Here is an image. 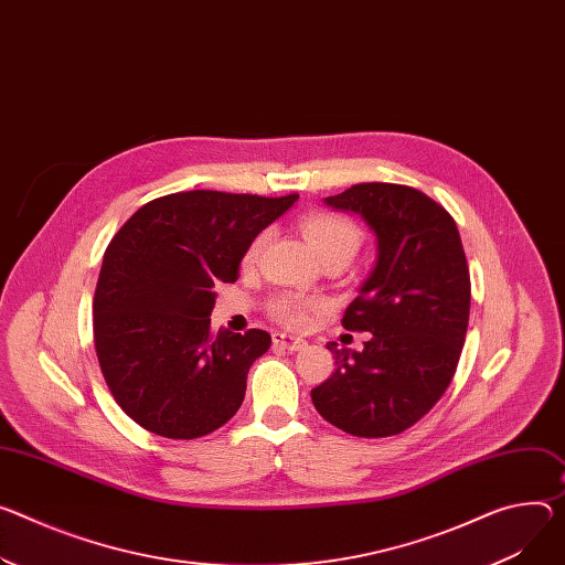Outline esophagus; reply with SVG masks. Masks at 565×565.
I'll return each mask as SVG.
<instances>
[{"instance_id":"34e87169","label":"esophagus","mask_w":565,"mask_h":565,"mask_svg":"<svg viewBox=\"0 0 565 565\" xmlns=\"http://www.w3.org/2000/svg\"><path fill=\"white\" fill-rule=\"evenodd\" d=\"M273 342H275V347L286 349V351H299V349L306 347V340L295 338V335H286V333H275Z\"/></svg>"}]
</instances>
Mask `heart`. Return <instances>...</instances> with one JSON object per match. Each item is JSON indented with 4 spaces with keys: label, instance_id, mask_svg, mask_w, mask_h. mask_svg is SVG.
Returning a JSON list of instances; mask_svg holds the SVG:
<instances>
[{
    "label": "heart",
    "instance_id": "b5f03b06",
    "mask_svg": "<svg viewBox=\"0 0 565 565\" xmlns=\"http://www.w3.org/2000/svg\"><path fill=\"white\" fill-rule=\"evenodd\" d=\"M299 230L306 236V241L311 243L322 264L327 262L347 264L363 245V230L358 227L351 218L333 212L303 214L299 221ZM264 241H266V234H259L249 243V247L245 249L247 264L256 259V254H259L264 247ZM313 309L316 303L301 295H277L268 303V313L273 316V320L286 327H301L306 320H309Z\"/></svg>",
    "mask_w": 565,
    "mask_h": 565
}]
</instances>
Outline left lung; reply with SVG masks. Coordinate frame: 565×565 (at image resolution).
I'll list each match as a JSON object with an SVG mask.
<instances>
[{"label":"left lung","mask_w":565,"mask_h":565,"mask_svg":"<svg viewBox=\"0 0 565 565\" xmlns=\"http://www.w3.org/2000/svg\"><path fill=\"white\" fill-rule=\"evenodd\" d=\"M365 218L379 262L344 311L347 331H370L363 351L338 349L335 372L311 398L353 437H390L415 426L450 385L465 347L471 277L452 216L419 189L363 182L324 198Z\"/></svg>","instance_id":"1"}]
</instances>
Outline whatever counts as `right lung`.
<instances>
[{"instance_id":"add662e5","label":"right lung","mask_w":565,"mask_h":565,"mask_svg":"<svg viewBox=\"0 0 565 565\" xmlns=\"http://www.w3.org/2000/svg\"><path fill=\"white\" fill-rule=\"evenodd\" d=\"M297 193L180 191L139 207L113 236L94 292V347L124 413L169 439L227 424L270 333L212 329L214 286L236 281L245 249Z\"/></svg>"}]
</instances>
